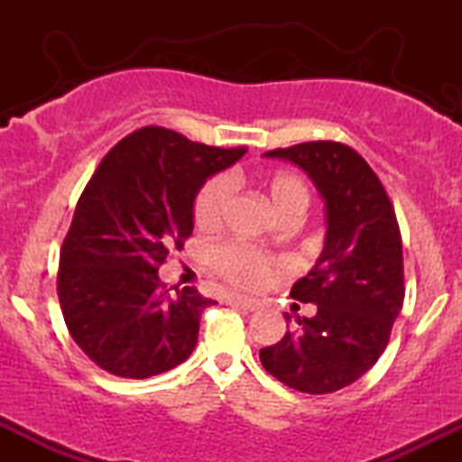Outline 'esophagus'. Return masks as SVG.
<instances>
[{
  "label": "esophagus",
  "mask_w": 462,
  "mask_h": 462,
  "mask_svg": "<svg viewBox=\"0 0 462 462\" xmlns=\"http://www.w3.org/2000/svg\"><path fill=\"white\" fill-rule=\"evenodd\" d=\"M227 301H230L232 306H238V309H245V310H258V306H261V301H258V300L238 298V295H236V298H235V295H232V298L227 300Z\"/></svg>",
  "instance_id": "obj_1"
}]
</instances>
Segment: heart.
Returning <instances> with one entry per match:
<instances>
[{
  "label": "heart",
  "mask_w": 462,
  "mask_h": 462,
  "mask_svg": "<svg viewBox=\"0 0 462 462\" xmlns=\"http://www.w3.org/2000/svg\"><path fill=\"white\" fill-rule=\"evenodd\" d=\"M267 193L272 199L275 213L280 217L300 210L304 213L309 206V187L300 176L289 171H280L269 178ZM235 182L227 176H217L201 187L195 199V224L204 230H213L224 224L227 210H230ZM213 264L227 282L243 286V289H256L269 278L273 269L272 256L247 245H221L213 252Z\"/></svg>",
  "instance_id": "obj_1"
}]
</instances>
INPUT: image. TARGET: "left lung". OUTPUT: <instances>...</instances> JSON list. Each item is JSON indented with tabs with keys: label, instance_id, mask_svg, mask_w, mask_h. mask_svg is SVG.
<instances>
[{
	"label": "left lung",
	"instance_id": "left-lung-1",
	"mask_svg": "<svg viewBox=\"0 0 462 462\" xmlns=\"http://www.w3.org/2000/svg\"><path fill=\"white\" fill-rule=\"evenodd\" d=\"M298 164L319 190L326 241L291 298L312 317L261 349L263 367L301 393L323 395L356 383L383 356L404 304L402 236L389 195L365 158L334 141L263 153ZM291 321L289 312L284 315Z\"/></svg>",
	"mask_w": 462,
	"mask_h": 462
}]
</instances>
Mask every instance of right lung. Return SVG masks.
<instances>
[{"label": "right lung", "instance_id": "add662e5", "mask_svg": "<svg viewBox=\"0 0 462 462\" xmlns=\"http://www.w3.org/2000/svg\"><path fill=\"white\" fill-rule=\"evenodd\" d=\"M245 152L147 125L99 162L76 206L58 272L69 332L97 367L143 380L193 354L201 312L215 301L193 286L169 293L158 267L193 232L206 180Z\"/></svg>", "mask_w": 462, "mask_h": 462}]
</instances>
